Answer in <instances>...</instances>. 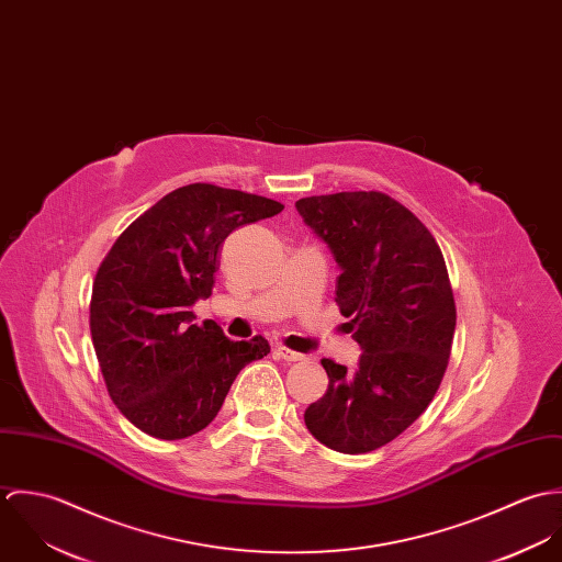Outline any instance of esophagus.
I'll return each mask as SVG.
<instances>
[{"label": "esophagus", "mask_w": 562, "mask_h": 562, "mask_svg": "<svg viewBox=\"0 0 562 562\" xmlns=\"http://www.w3.org/2000/svg\"><path fill=\"white\" fill-rule=\"evenodd\" d=\"M277 355H279L283 361H303V359H305V355H301V352H296V350H290V348H285V346H277Z\"/></svg>", "instance_id": "34e87169"}]
</instances>
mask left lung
<instances>
[{"mask_svg":"<svg viewBox=\"0 0 562 562\" xmlns=\"http://www.w3.org/2000/svg\"><path fill=\"white\" fill-rule=\"evenodd\" d=\"M341 268L335 303L361 346L350 372L322 359L328 390L305 411L330 450L387 446L435 398L448 368L457 305L439 244L396 199L376 190L296 201Z\"/></svg>","mask_w":562,"mask_h":562,"instance_id":"left-lung-1","label":"left lung"}]
</instances>
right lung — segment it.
I'll list each match as a JSON object with an SVG mask.
<instances>
[{
    "mask_svg": "<svg viewBox=\"0 0 562 562\" xmlns=\"http://www.w3.org/2000/svg\"><path fill=\"white\" fill-rule=\"evenodd\" d=\"M279 201L190 183L138 216L103 257L90 296V335L112 402L143 432L186 439L221 411L241 368L270 352L268 339L225 337L192 324L207 299L225 238L279 214Z\"/></svg>",
    "mask_w": 562,
    "mask_h": 562,
    "instance_id": "1",
    "label": "right lung"
}]
</instances>
